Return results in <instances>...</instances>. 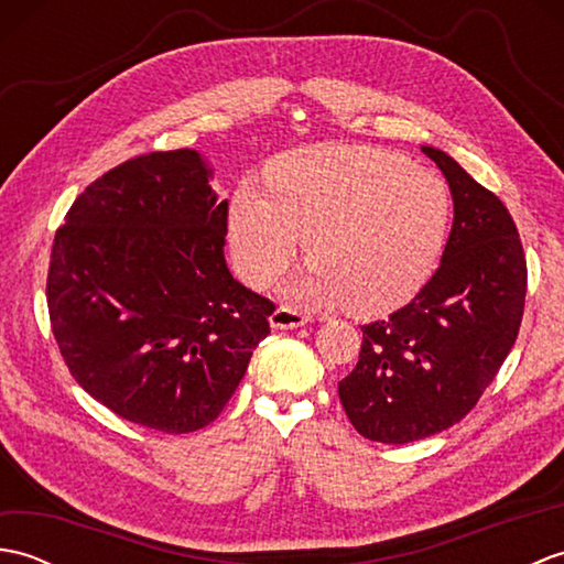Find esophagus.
I'll list each match as a JSON object with an SVG mask.
<instances>
[{
  "label": "esophagus",
  "mask_w": 564,
  "mask_h": 564,
  "mask_svg": "<svg viewBox=\"0 0 564 564\" xmlns=\"http://www.w3.org/2000/svg\"><path fill=\"white\" fill-rule=\"evenodd\" d=\"M313 319L307 313H303V310L297 307H289V305H281L273 310V315L269 317L271 327L273 329H295V327H303L307 325V322Z\"/></svg>",
  "instance_id": "esophagus-1"
}]
</instances>
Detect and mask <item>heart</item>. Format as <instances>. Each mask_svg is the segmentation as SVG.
I'll return each instance as SVG.
<instances>
[{"label": "heart", "mask_w": 564, "mask_h": 564, "mask_svg": "<svg viewBox=\"0 0 564 564\" xmlns=\"http://www.w3.org/2000/svg\"><path fill=\"white\" fill-rule=\"evenodd\" d=\"M451 210L446 182L398 152L310 148L273 166L271 188H237L230 249L242 279L267 289L307 239L315 263L297 291L380 315L424 289L446 247Z\"/></svg>", "instance_id": "obj_1"}]
</instances>
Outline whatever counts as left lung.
Wrapping results in <instances>:
<instances>
[{"label":"left lung","instance_id":"8db88e82","mask_svg":"<svg viewBox=\"0 0 564 564\" xmlns=\"http://www.w3.org/2000/svg\"><path fill=\"white\" fill-rule=\"evenodd\" d=\"M453 227L441 267L412 303L364 325L358 364L339 400L358 434L410 443L446 431L473 410L519 337L525 303L523 245L492 191L436 148Z\"/></svg>","mask_w":564,"mask_h":564}]
</instances>
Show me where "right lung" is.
Returning <instances> with one entry per match:
<instances>
[{
    "mask_svg": "<svg viewBox=\"0 0 564 564\" xmlns=\"http://www.w3.org/2000/svg\"><path fill=\"white\" fill-rule=\"evenodd\" d=\"M196 150L99 176L57 227L45 297L65 366L94 400L164 434L230 402L275 305L225 263L227 200Z\"/></svg>",
    "mask_w": 564,
    "mask_h": 564,
    "instance_id": "1",
    "label": "right lung"
}]
</instances>
